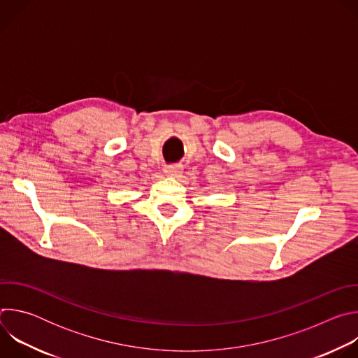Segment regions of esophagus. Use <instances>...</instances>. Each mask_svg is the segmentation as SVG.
<instances>
[{
  "label": "esophagus",
  "mask_w": 358,
  "mask_h": 358,
  "mask_svg": "<svg viewBox=\"0 0 358 358\" xmlns=\"http://www.w3.org/2000/svg\"><path fill=\"white\" fill-rule=\"evenodd\" d=\"M164 173L171 177H177L182 173V167L180 164H167L164 166Z\"/></svg>",
  "instance_id": "obj_1"
}]
</instances>
